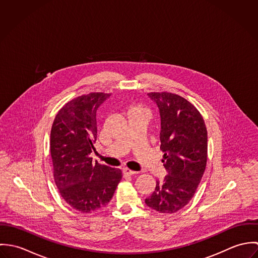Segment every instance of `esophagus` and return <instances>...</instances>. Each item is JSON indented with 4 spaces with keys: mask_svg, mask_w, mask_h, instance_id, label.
Returning <instances> with one entry per match:
<instances>
[{
    "mask_svg": "<svg viewBox=\"0 0 258 258\" xmlns=\"http://www.w3.org/2000/svg\"><path fill=\"white\" fill-rule=\"evenodd\" d=\"M123 173H124L125 175H128V176H132V175H135V174H137V172H135V171H132V170L128 169V168H125V169L123 170Z\"/></svg>",
    "mask_w": 258,
    "mask_h": 258,
    "instance_id": "esophagus-1",
    "label": "esophagus"
}]
</instances>
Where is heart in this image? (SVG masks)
I'll use <instances>...</instances> for the list:
<instances>
[{
    "instance_id": "obj_1",
    "label": "heart",
    "mask_w": 258,
    "mask_h": 258,
    "mask_svg": "<svg viewBox=\"0 0 258 258\" xmlns=\"http://www.w3.org/2000/svg\"><path fill=\"white\" fill-rule=\"evenodd\" d=\"M130 114H147L148 115V109L146 107H144L143 105L136 104V105H133V106L130 107L129 115Z\"/></svg>"
}]
</instances>
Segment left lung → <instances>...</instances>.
Listing matches in <instances>:
<instances>
[{
    "mask_svg": "<svg viewBox=\"0 0 258 258\" xmlns=\"http://www.w3.org/2000/svg\"><path fill=\"white\" fill-rule=\"evenodd\" d=\"M161 116L160 149L168 175L156 182L145 200L149 208L163 214L183 209L194 197L207 166L208 132L199 110L184 97L171 92H151Z\"/></svg>",
    "mask_w": 258,
    "mask_h": 258,
    "instance_id": "left-lung-1",
    "label": "left lung"
}]
</instances>
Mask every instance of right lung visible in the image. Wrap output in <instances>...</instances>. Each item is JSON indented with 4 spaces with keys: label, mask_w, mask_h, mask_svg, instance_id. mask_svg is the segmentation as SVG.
<instances>
[{
    "label": "right lung",
    "mask_w": 258,
    "mask_h": 258,
    "mask_svg": "<svg viewBox=\"0 0 258 258\" xmlns=\"http://www.w3.org/2000/svg\"><path fill=\"white\" fill-rule=\"evenodd\" d=\"M110 96L91 92L66 103L50 131L53 178L62 199L74 210L89 214L110 202L122 179L119 169L92 163L97 138L96 111Z\"/></svg>",
    "instance_id": "obj_1"
}]
</instances>
